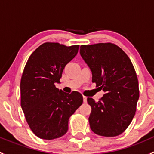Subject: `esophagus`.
I'll return each instance as SVG.
<instances>
[{
	"mask_svg": "<svg viewBox=\"0 0 154 154\" xmlns=\"http://www.w3.org/2000/svg\"><path fill=\"white\" fill-rule=\"evenodd\" d=\"M83 102H84V103H86V102H87V97H86V96L83 95Z\"/></svg>",
	"mask_w": 154,
	"mask_h": 154,
	"instance_id": "obj_1",
	"label": "esophagus"
}]
</instances>
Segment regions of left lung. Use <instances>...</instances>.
I'll use <instances>...</instances> for the list:
<instances>
[{"label": "left lung", "instance_id": "left-lung-1", "mask_svg": "<svg viewBox=\"0 0 154 154\" xmlns=\"http://www.w3.org/2000/svg\"><path fill=\"white\" fill-rule=\"evenodd\" d=\"M80 53L91 70L92 82L105 92L97 102L87 98L91 107V130L99 136H119L131 123L139 97L134 67L125 51L112 43L81 45Z\"/></svg>", "mask_w": 154, "mask_h": 154}]
</instances>
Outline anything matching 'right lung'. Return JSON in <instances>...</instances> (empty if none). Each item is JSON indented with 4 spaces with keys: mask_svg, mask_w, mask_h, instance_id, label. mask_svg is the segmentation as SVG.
Returning <instances> with one entry per match:
<instances>
[{
    "mask_svg": "<svg viewBox=\"0 0 154 154\" xmlns=\"http://www.w3.org/2000/svg\"><path fill=\"white\" fill-rule=\"evenodd\" d=\"M78 49L79 45L46 42L26 63L20 84L21 106L29 128L40 139L51 140L66 134L68 119L83 103L78 91L68 94L55 86Z\"/></svg>",
    "mask_w": 154,
    "mask_h": 154,
    "instance_id": "1",
    "label": "right lung"
}]
</instances>
